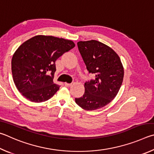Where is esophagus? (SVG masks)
I'll use <instances>...</instances> for the list:
<instances>
[{"instance_id":"esophagus-1","label":"esophagus","mask_w":154,"mask_h":154,"mask_svg":"<svg viewBox=\"0 0 154 154\" xmlns=\"http://www.w3.org/2000/svg\"><path fill=\"white\" fill-rule=\"evenodd\" d=\"M72 85V84H69V83H67V82H66L65 83V86H66V87H71V86Z\"/></svg>"}]
</instances>
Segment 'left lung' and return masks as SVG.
I'll return each mask as SVG.
<instances>
[{"label":"left lung","mask_w":154,"mask_h":154,"mask_svg":"<svg viewBox=\"0 0 154 154\" xmlns=\"http://www.w3.org/2000/svg\"><path fill=\"white\" fill-rule=\"evenodd\" d=\"M77 44L87 70L95 74V79L85 83V94L75 101L87 111L98 109L117 95L124 79L122 63L111 47L97 40L79 41Z\"/></svg>","instance_id":"left-lung-1"}]
</instances>
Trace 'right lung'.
Segmentation results:
<instances>
[{
  "label": "right lung",
  "instance_id": "right-lung-1",
  "mask_svg": "<svg viewBox=\"0 0 154 154\" xmlns=\"http://www.w3.org/2000/svg\"><path fill=\"white\" fill-rule=\"evenodd\" d=\"M74 47L72 40L45 35H37L22 43L11 60L13 82L19 92L35 103L52 97L60 87L53 82L55 61Z\"/></svg>",
  "mask_w": 154,
  "mask_h": 154
}]
</instances>
